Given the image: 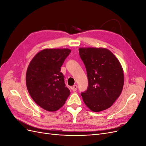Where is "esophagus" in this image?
I'll list each match as a JSON object with an SVG mask.
<instances>
[{"label": "esophagus", "instance_id": "obj_1", "mask_svg": "<svg viewBox=\"0 0 146 146\" xmlns=\"http://www.w3.org/2000/svg\"><path fill=\"white\" fill-rule=\"evenodd\" d=\"M77 85H74L72 87V91H74V92H75V91H77Z\"/></svg>", "mask_w": 146, "mask_h": 146}]
</instances>
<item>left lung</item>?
I'll return each mask as SVG.
<instances>
[{
  "instance_id": "8db88e82",
  "label": "left lung",
  "mask_w": 146,
  "mask_h": 146,
  "mask_svg": "<svg viewBox=\"0 0 146 146\" xmlns=\"http://www.w3.org/2000/svg\"><path fill=\"white\" fill-rule=\"evenodd\" d=\"M79 54L88 79V89L81 94L84 103L94 112L107 110L122 91L124 77L122 66L106 48L81 47Z\"/></svg>"
}]
</instances>
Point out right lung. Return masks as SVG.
<instances>
[{
  "label": "right lung",
  "instance_id": "right-lung-1",
  "mask_svg": "<svg viewBox=\"0 0 146 146\" xmlns=\"http://www.w3.org/2000/svg\"><path fill=\"white\" fill-rule=\"evenodd\" d=\"M70 52L69 48H46L39 52L28 66V91L35 102L48 111L62 107L70 94L60 70Z\"/></svg>",
  "mask_w": 146,
  "mask_h": 146
}]
</instances>
